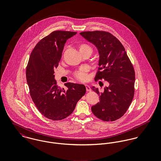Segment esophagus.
<instances>
[{"instance_id": "34e87169", "label": "esophagus", "mask_w": 161, "mask_h": 161, "mask_svg": "<svg viewBox=\"0 0 161 161\" xmlns=\"http://www.w3.org/2000/svg\"><path fill=\"white\" fill-rule=\"evenodd\" d=\"M86 88L87 92H91V87H90L89 86L86 85Z\"/></svg>"}]
</instances>
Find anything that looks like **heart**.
Here are the masks:
<instances>
[{"mask_svg":"<svg viewBox=\"0 0 161 161\" xmlns=\"http://www.w3.org/2000/svg\"><path fill=\"white\" fill-rule=\"evenodd\" d=\"M78 48H79L80 53H83V52L87 51V52L90 53L91 54L92 53V48L91 47V46H89L87 44L80 43L78 45ZM88 72H89V69L87 68L82 67L74 72V76L77 80L81 81V82H85L89 79Z\"/></svg>","mask_w":161,"mask_h":161,"instance_id":"b5f03b06","label":"heart"}]
</instances>
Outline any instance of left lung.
Masks as SVG:
<instances>
[{
  "label": "left lung",
  "instance_id": "8db88e82",
  "mask_svg": "<svg viewBox=\"0 0 161 161\" xmlns=\"http://www.w3.org/2000/svg\"><path fill=\"white\" fill-rule=\"evenodd\" d=\"M98 49L100 58L96 79H104L103 91L92 87L99 102L92 106V113L105 121H115L126 113L135 94V72L124 46L112 34L103 31L80 33Z\"/></svg>",
  "mask_w": 161,
  "mask_h": 161
}]
</instances>
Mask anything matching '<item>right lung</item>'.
<instances>
[{
	"label": "right lung",
	"instance_id": "right-lung-1",
	"mask_svg": "<svg viewBox=\"0 0 161 161\" xmlns=\"http://www.w3.org/2000/svg\"><path fill=\"white\" fill-rule=\"evenodd\" d=\"M77 32L54 31L42 39L33 49L26 66L30 94L39 112L47 118L61 120L70 115L86 89L68 82L66 91L58 86L54 70L58 66L67 40Z\"/></svg>",
	"mask_w": 161,
	"mask_h": 161
}]
</instances>
